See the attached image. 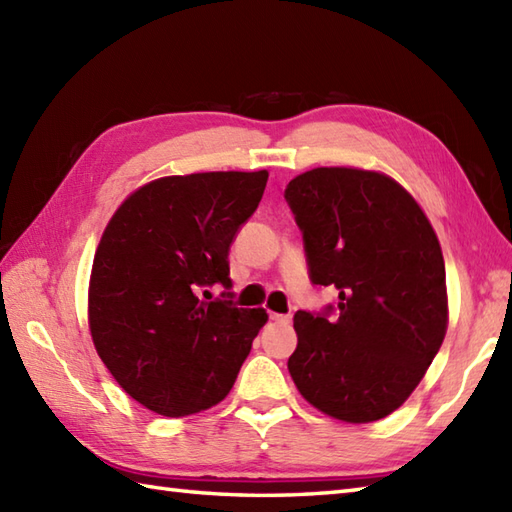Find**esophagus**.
Segmentation results:
<instances>
[{
	"mask_svg": "<svg viewBox=\"0 0 512 512\" xmlns=\"http://www.w3.org/2000/svg\"><path fill=\"white\" fill-rule=\"evenodd\" d=\"M270 321H275V323H290V314H279V312H270Z\"/></svg>",
	"mask_w": 512,
	"mask_h": 512,
	"instance_id": "obj_1",
	"label": "esophagus"
}]
</instances>
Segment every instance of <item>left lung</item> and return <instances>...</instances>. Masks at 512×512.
Segmentation results:
<instances>
[{
    "mask_svg": "<svg viewBox=\"0 0 512 512\" xmlns=\"http://www.w3.org/2000/svg\"><path fill=\"white\" fill-rule=\"evenodd\" d=\"M286 200L312 284L339 290L334 319L295 314L290 376L334 420L385 418L418 387L447 334L438 235L413 195L380 171L310 169L288 182Z\"/></svg>",
    "mask_w": 512,
    "mask_h": 512,
    "instance_id": "left-lung-1",
    "label": "left lung"
}]
</instances>
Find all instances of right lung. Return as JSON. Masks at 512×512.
Wrapping results in <instances>:
<instances>
[{"instance_id":"add662e5","label":"right lung","mask_w":512,"mask_h":512,"mask_svg":"<svg viewBox=\"0 0 512 512\" xmlns=\"http://www.w3.org/2000/svg\"><path fill=\"white\" fill-rule=\"evenodd\" d=\"M266 182V169L158 178L105 226L88 290L92 343L116 383L160 416L222 402L268 321L264 308L198 297L231 288L228 248Z\"/></svg>"}]
</instances>
